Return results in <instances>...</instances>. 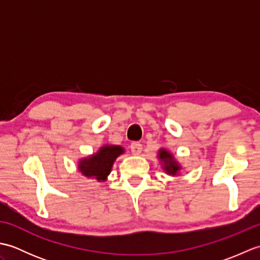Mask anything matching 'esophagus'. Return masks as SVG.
I'll return each mask as SVG.
<instances>
[{"label": "esophagus", "instance_id": "obj_1", "mask_svg": "<svg viewBox=\"0 0 260 260\" xmlns=\"http://www.w3.org/2000/svg\"><path fill=\"white\" fill-rule=\"evenodd\" d=\"M142 148H143L142 144H140L139 142H134L131 144V151L134 154V155H140L142 152Z\"/></svg>", "mask_w": 260, "mask_h": 260}]
</instances>
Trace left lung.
Instances as JSON below:
<instances>
[{"label": "left lung", "instance_id": "left-lung-1", "mask_svg": "<svg viewBox=\"0 0 260 260\" xmlns=\"http://www.w3.org/2000/svg\"><path fill=\"white\" fill-rule=\"evenodd\" d=\"M157 158L159 159V163H161V167L165 173L172 176L180 175L182 165L169 150L164 147L159 148L157 153Z\"/></svg>", "mask_w": 260, "mask_h": 260}]
</instances>
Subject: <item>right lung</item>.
I'll return each mask as SVG.
<instances>
[{"label": "right lung", "mask_w": 260, "mask_h": 260, "mask_svg": "<svg viewBox=\"0 0 260 260\" xmlns=\"http://www.w3.org/2000/svg\"><path fill=\"white\" fill-rule=\"evenodd\" d=\"M125 153V148L120 145L105 144L99 150L79 159L78 171L88 179H95L97 182L106 181L112 172L113 165L121 154Z\"/></svg>", "instance_id": "add662e5"}]
</instances>
